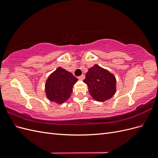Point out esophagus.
Listing matches in <instances>:
<instances>
[{"label": "esophagus", "mask_w": 158, "mask_h": 158, "mask_svg": "<svg viewBox=\"0 0 158 158\" xmlns=\"http://www.w3.org/2000/svg\"><path fill=\"white\" fill-rule=\"evenodd\" d=\"M78 78L79 80H83L85 78V76L82 74V75H81V76H78Z\"/></svg>", "instance_id": "obj_1"}]
</instances>
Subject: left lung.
Listing matches in <instances>:
<instances>
[{"label": "left lung", "instance_id": "8db88e82", "mask_svg": "<svg viewBox=\"0 0 158 158\" xmlns=\"http://www.w3.org/2000/svg\"><path fill=\"white\" fill-rule=\"evenodd\" d=\"M84 82L88 85L90 95L98 102L111 98L116 92L115 77L97 64L88 70Z\"/></svg>", "mask_w": 158, "mask_h": 158}]
</instances>
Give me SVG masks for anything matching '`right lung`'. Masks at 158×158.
I'll list each match as a JSON object with an SVG mask.
<instances>
[{"label": "right lung", "mask_w": 158, "mask_h": 158, "mask_svg": "<svg viewBox=\"0 0 158 158\" xmlns=\"http://www.w3.org/2000/svg\"><path fill=\"white\" fill-rule=\"evenodd\" d=\"M78 80L71 73L61 67L57 68L46 82L47 97L52 102L64 103L70 98L73 85Z\"/></svg>", "instance_id": "right-lung-1"}]
</instances>
